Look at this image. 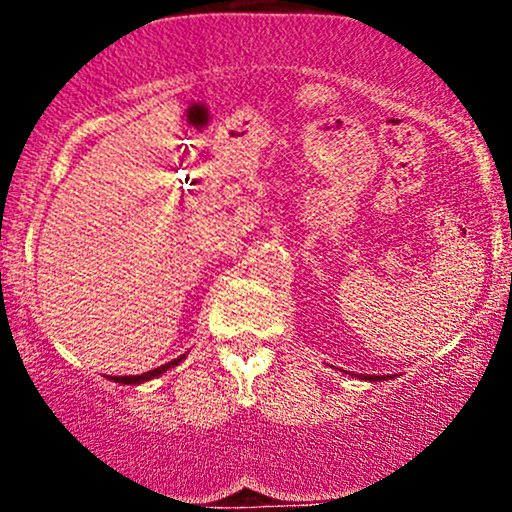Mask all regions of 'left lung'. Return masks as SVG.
Masks as SVG:
<instances>
[{
	"instance_id": "obj_1",
	"label": "left lung",
	"mask_w": 512,
	"mask_h": 512,
	"mask_svg": "<svg viewBox=\"0 0 512 512\" xmlns=\"http://www.w3.org/2000/svg\"><path fill=\"white\" fill-rule=\"evenodd\" d=\"M351 375H354V378H358V380H370V383H380V380H387V378H392V375H387V378H385V375H358V373H351Z\"/></svg>"
}]
</instances>
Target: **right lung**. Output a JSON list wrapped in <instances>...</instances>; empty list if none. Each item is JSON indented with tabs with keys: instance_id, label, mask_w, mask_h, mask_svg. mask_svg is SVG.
<instances>
[{
	"instance_id": "right-lung-1",
	"label": "right lung",
	"mask_w": 512,
	"mask_h": 512,
	"mask_svg": "<svg viewBox=\"0 0 512 512\" xmlns=\"http://www.w3.org/2000/svg\"><path fill=\"white\" fill-rule=\"evenodd\" d=\"M182 358H185V354H182L180 358H175V361H168L166 366H158L154 370H146V373H142V375H108V378L113 380V383H120V385H142V383H146V380H154V378H158V375L166 373V370L178 366Z\"/></svg>"
}]
</instances>
